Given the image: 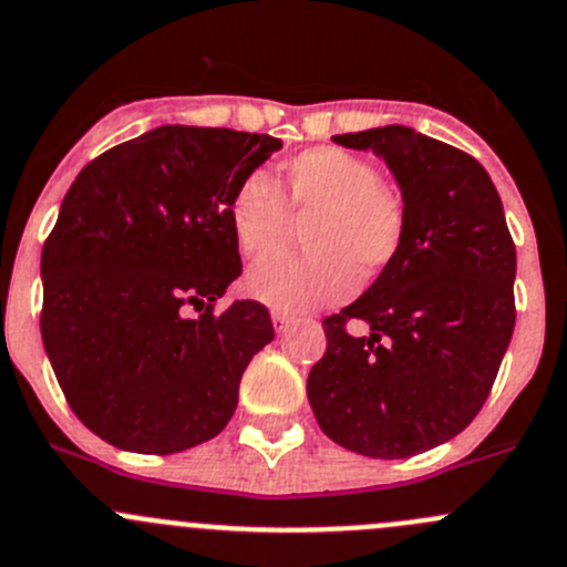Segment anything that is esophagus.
Listing matches in <instances>:
<instances>
[{
  "instance_id": "esophagus-1",
  "label": "esophagus",
  "mask_w": 567,
  "mask_h": 567,
  "mask_svg": "<svg viewBox=\"0 0 567 567\" xmlns=\"http://www.w3.org/2000/svg\"><path fill=\"white\" fill-rule=\"evenodd\" d=\"M271 318H274V327H277L279 334L288 332V327L293 323V316H288V312H282V310H274Z\"/></svg>"
}]
</instances>
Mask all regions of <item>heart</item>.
<instances>
[{
	"label": "heart",
	"mask_w": 567,
	"mask_h": 567,
	"mask_svg": "<svg viewBox=\"0 0 567 567\" xmlns=\"http://www.w3.org/2000/svg\"><path fill=\"white\" fill-rule=\"evenodd\" d=\"M277 185L266 174L244 177L229 199V229L249 260L271 255L285 240L290 212L301 227L305 255H279L246 277V290L282 312L346 299L377 279L404 244V207L379 183L365 157L338 146H316L279 166Z\"/></svg>",
	"instance_id": "heart-1"
}]
</instances>
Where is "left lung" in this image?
<instances>
[{"instance_id":"8db88e82","label":"left lung","mask_w":567,"mask_h":567,"mask_svg":"<svg viewBox=\"0 0 567 567\" xmlns=\"http://www.w3.org/2000/svg\"><path fill=\"white\" fill-rule=\"evenodd\" d=\"M371 150L404 202V244L377 282L323 321L327 351L307 377L323 435L349 452L404 460L468 426L515 327V244L485 168L401 124L334 135ZM365 322L354 339L344 323Z\"/></svg>"}]
</instances>
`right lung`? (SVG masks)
Instances as JSON below:
<instances>
[{
  "label": "right lung",
  "instance_id": "add662e5",
  "mask_svg": "<svg viewBox=\"0 0 567 567\" xmlns=\"http://www.w3.org/2000/svg\"><path fill=\"white\" fill-rule=\"evenodd\" d=\"M279 150L271 135L166 124L71 183L41 255V338L74 415L110 446L185 452L233 417L274 323L251 299L213 312L240 277L227 210Z\"/></svg>",
  "mask_w": 567,
  "mask_h": 567
}]
</instances>
